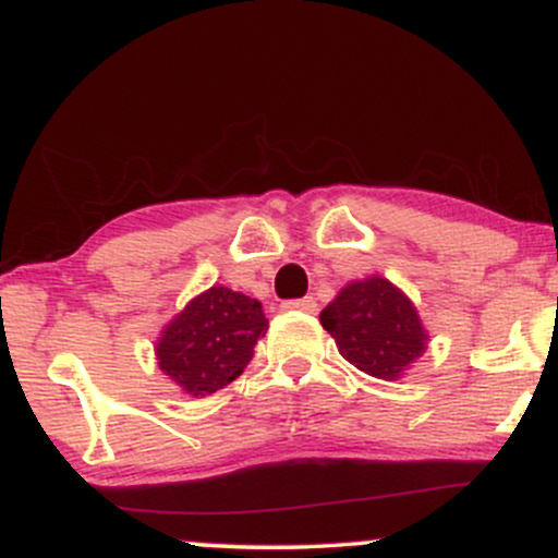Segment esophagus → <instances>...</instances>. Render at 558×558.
I'll use <instances>...</instances> for the list:
<instances>
[{"label": "esophagus", "instance_id": "obj_1", "mask_svg": "<svg viewBox=\"0 0 558 558\" xmlns=\"http://www.w3.org/2000/svg\"><path fill=\"white\" fill-rule=\"evenodd\" d=\"M280 310H283V312H304V315H315V312H317V301L312 299V296L291 299V301H283V304H280Z\"/></svg>", "mask_w": 558, "mask_h": 558}]
</instances>
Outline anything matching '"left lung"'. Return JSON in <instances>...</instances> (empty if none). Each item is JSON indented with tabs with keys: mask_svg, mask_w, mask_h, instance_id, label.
<instances>
[{
	"mask_svg": "<svg viewBox=\"0 0 558 558\" xmlns=\"http://www.w3.org/2000/svg\"><path fill=\"white\" fill-rule=\"evenodd\" d=\"M345 362L362 373L396 380L427 349V332L414 304L390 280H354L319 312Z\"/></svg>",
	"mask_w": 558,
	"mask_h": 558,
	"instance_id": "8db88e82",
	"label": "left lung"
}]
</instances>
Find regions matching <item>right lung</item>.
<instances>
[{"mask_svg":"<svg viewBox=\"0 0 558 558\" xmlns=\"http://www.w3.org/2000/svg\"><path fill=\"white\" fill-rule=\"evenodd\" d=\"M267 332L257 299L213 286L185 304L157 341V364L183 393L209 396L243 373Z\"/></svg>","mask_w":558,"mask_h":558,"instance_id":"add662e5","label":"right lung"}]
</instances>
